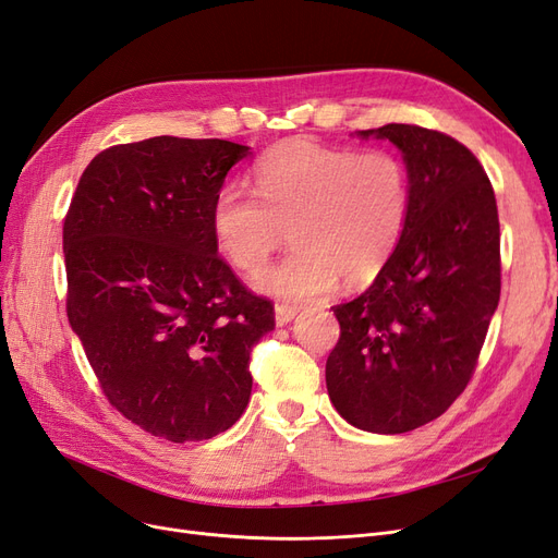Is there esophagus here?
<instances>
[{
	"instance_id": "34e87169",
	"label": "esophagus",
	"mask_w": 558,
	"mask_h": 558,
	"mask_svg": "<svg viewBox=\"0 0 558 558\" xmlns=\"http://www.w3.org/2000/svg\"><path fill=\"white\" fill-rule=\"evenodd\" d=\"M295 314H298L295 306H288V304H277L275 306V320H277L279 328H281V325L291 323L295 318Z\"/></svg>"
}]
</instances>
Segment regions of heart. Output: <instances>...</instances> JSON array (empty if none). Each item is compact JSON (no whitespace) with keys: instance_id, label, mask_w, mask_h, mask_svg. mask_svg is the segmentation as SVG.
<instances>
[{"instance_id":"obj_1","label":"heart","mask_w":558,"mask_h":558,"mask_svg":"<svg viewBox=\"0 0 558 558\" xmlns=\"http://www.w3.org/2000/svg\"><path fill=\"white\" fill-rule=\"evenodd\" d=\"M254 180L256 194L223 184L209 223L223 258L246 275L291 235L295 248L254 279L256 291L310 302L339 277L364 283L390 263L409 215L407 168L390 151L293 138L265 151Z\"/></svg>"}]
</instances>
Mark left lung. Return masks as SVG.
<instances>
[{
  "instance_id": "obj_1",
  "label": "left lung",
  "mask_w": 558,
  "mask_h": 558,
  "mask_svg": "<svg viewBox=\"0 0 558 558\" xmlns=\"http://www.w3.org/2000/svg\"><path fill=\"white\" fill-rule=\"evenodd\" d=\"M407 163L409 215L390 263L360 298L332 306L339 341L325 364L337 413L374 434H403L464 392L501 298L494 189L462 143L386 124Z\"/></svg>"
}]
</instances>
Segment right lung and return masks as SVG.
Returning <instances> with one entry per match:
<instances>
[{"label":"right lung","instance_id":"add662e5","mask_svg":"<svg viewBox=\"0 0 558 558\" xmlns=\"http://www.w3.org/2000/svg\"><path fill=\"white\" fill-rule=\"evenodd\" d=\"M246 145L157 136L85 168L64 219L66 316L108 401L172 444L230 429L270 300L217 256L209 209Z\"/></svg>","mask_w":558,"mask_h":558}]
</instances>
